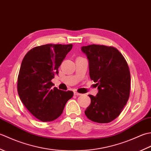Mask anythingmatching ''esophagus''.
Listing matches in <instances>:
<instances>
[{
	"instance_id": "esophagus-1",
	"label": "esophagus",
	"mask_w": 151,
	"mask_h": 151,
	"mask_svg": "<svg viewBox=\"0 0 151 151\" xmlns=\"http://www.w3.org/2000/svg\"><path fill=\"white\" fill-rule=\"evenodd\" d=\"M74 95H76V96H80V95H82V94L80 93H78V92H76V91H75V92H74Z\"/></svg>"
}]
</instances>
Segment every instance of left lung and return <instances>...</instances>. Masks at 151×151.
<instances>
[{"instance_id":"left-lung-1","label":"left lung","mask_w":151,"mask_h":151,"mask_svg":"<svg viewBox=\"0 0 151 151\" xmlns=\"http://www.w3.org/2000/svg\"><path fill=\"white\" fill-rule=\"evenodd\" d=\"M89 60V76L99 92L89 95L91 104L85 114L91 121L108 123L120 115L129 99L130 73L129 65L116 48L100 45L82 47Z\"/></svg>"}]
</instances>
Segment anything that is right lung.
I'll use <instances>...</instances> for the list:
<instances>
[{
	"mask_svg": "<svg viewBox=\"0 0 151 151\" xmlns=\"http://www.w3.org/2000/svg\"><path fill=\"white\" fill-rule=\"evenodd\" d=\"M72 44H47L30 49L22 61L17 78V91L24 106L38 119L52 121L62 114L72 91L52 88L51 82Z\"/></svg>",
	"mask_w": 151,
	"mask_h": 151,
	"instance_id": "add662e5",
	"label": "right lung"
}]
</instances>
